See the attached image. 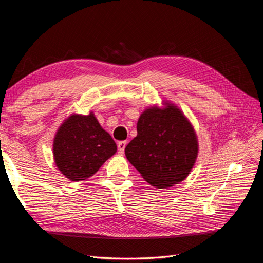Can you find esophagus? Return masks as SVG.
Masks as SVG:
<instances>
[{
    "mask_svg": "<svg viewBox=\"0 0 263 263\" xmlns=\"http://www.w3.org/2000/svg\"><path fill=\"white\" fill-rule=\"evenodd\" d=\"M126 145H127V141H119L118 144H117V148H118V153H121V154H123L124 151H125V147H126Z\"/></svg>",
    "mask_w": 263,
    "mask_h": 263,
    "instance_id": "1",
    "label": "esophagus"
}]
</instances>
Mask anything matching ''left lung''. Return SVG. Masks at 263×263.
Returning a JSON list of instances; mask_svg holds the SVG:
<instances>
[{"label":"left lung","instance_id":"obj_1","mask_svg":"<svg viewBox=\"0 0 263 263\" xmlns=\"http://www.w3.org/2000/svg\"><path fill=\"white\" fill-rule=\"evenodd\" d=\"M197 154L193 126L171 103H165L164 108L145 109L137 122V136L125 148L128 161L157 189H168L185 180Z\"/></svg>","mask_w":263,"mask_h":263}]
</instances>
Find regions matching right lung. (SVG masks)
Here are the masks:
<instances>
[{"instance_id": "right-lung-1", "label": "right lung", "mask_w": 263, "mask_h": 263, "mask_svg": "<svg viewBox=\"0 0 263 263\" xmlns=\"http://www.w3.org/2000/svg\"><path fill=\"white\" fill-rule=\"evenodd\" d=\"M117 150L97 117L72 114L61 124L53 139V159L59 171L73 182L92 177Z\"/></svg>"}]
</instances>
